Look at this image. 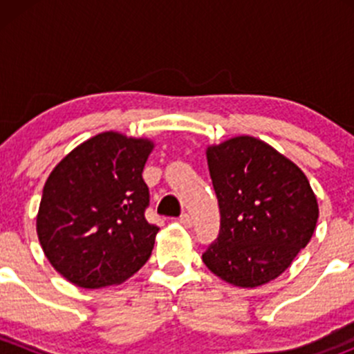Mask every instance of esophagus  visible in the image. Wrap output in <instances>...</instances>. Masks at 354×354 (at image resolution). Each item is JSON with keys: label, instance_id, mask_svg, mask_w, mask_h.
Returning <instances> with one entry per match:
<instances>
[{"label": "esophagus", "instance_id": "34e87169", "mask_svg": "<svg viewBox=\"0 0 354 354\" xmlns=\"http://www.w3.org/2000/svg\"><path fill=\"white\" fill-rule=\"evenodd\" d=\"M180 224L181 226H185V227H192V217H190V214H181L180 216Z\"/></svg>", "mask_w": 354, "mask_h": 354}]
</instances>
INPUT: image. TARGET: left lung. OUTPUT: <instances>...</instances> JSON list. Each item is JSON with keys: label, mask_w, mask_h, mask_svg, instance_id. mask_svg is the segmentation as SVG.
Segmentation results:
<instances>
[{"label": "left lung", "mask_w": 354, "mask_h": 354, "mask_svg": "<svg viewBox=\"0 0 354 354\" xmlns=\"http://www.w3.org/2000/svg\"><path fill=\"white\" fill-rule=\"evenodd\" d=\"M221 212L219 236L202 255L238 288L279 277L312 240L319 203L301 169L266 142L240 135L205 151Z\"/></svg>", "instance_id": "8db88e82"}]
</instances>
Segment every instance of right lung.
Returning <instances> with one entry per match:
<instances>
[{"label": "right lung", "instance_id": "obj_1", "mask_svg": "<svg viewBox=\"0 0 354 354\" xmlns=\"http://www.w3.org/2000/svg\"><path fill=\"white\" fill-rule=\"evenodd\" d=\"M149 138L104 131L63 157L49 174L37 236L49 263L87 289L121 284L151 257L159 227L147 223L142 178Z\"/></svg>", "mask_w": 354, "mask_h": 354}]
</instances>
